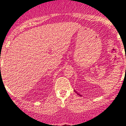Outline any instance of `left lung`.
<instances>
[{"label":"left lung","instance_id":"1","mask_svg":"<svg viewBox=\"0 0 126 126\" xmlns=\"http://www.w3.org/2000/svg\"><path fill=\"white\" fill-rule=\"evenodd\" d=\"M74 92H76V93H77V94H78L79 96H82V95H81V94H79V93H78V92H76V90H74Z\"/></svg>","mask_w":126,"mask_h":126}]
</instances>
